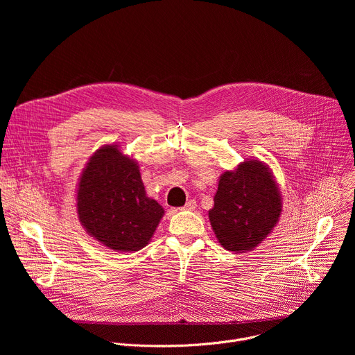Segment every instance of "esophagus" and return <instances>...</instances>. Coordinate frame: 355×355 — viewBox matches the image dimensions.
<instances>
[{
	"label": "esophagus",
	"instance_id": "34e87169",
	"mask_svg": "<svg viewBox=\"0 0 355 355\" xmlns=\"http://www.w3.org/2000/svg\"><path fill=\"white\" fill-rule=\"evenodd\" d=\"M195 208H196V202L193 199H189L182 209L184 211H193Z\"/></svg>",
	"mask_w": 355,
	"mask_h": 355
}]
</instances>
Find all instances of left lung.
I'll return each mask as SVG.
<instances>
[{
    "instance_id": "obj_1",
    "label": "left lung",
    "mask_w": 355,
    "mask_h": 355,
    "mask_svg": "<svg viewBox=\"0 0 355 355\" xmlns=\"http://www.w3.org/2000/svg\"><path fill=\"white\" fill-rule=\"evenodd\" d=\"M282 205L271 167L259 159H247L220 174L208 216L225 250L248 252L272 233Z\"/></svg>"
}]
</instances>
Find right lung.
<instances>
[{"label":"right lung","instance_id":"1","mask_svg":"<svg viewBox=\"0 0 355 355\" xmlns=\"http://www.w3.org/2000/svg\"><path fill=\"white\" fill-rule=\"evenodd\" d=\"M77 218L98 243L118 252L139 251L153 237L164 208L147 196L136 159L119 143L88 159L76 189Z\"/></svg>","mask_w":355,"mask_h":355}]
</instances>
